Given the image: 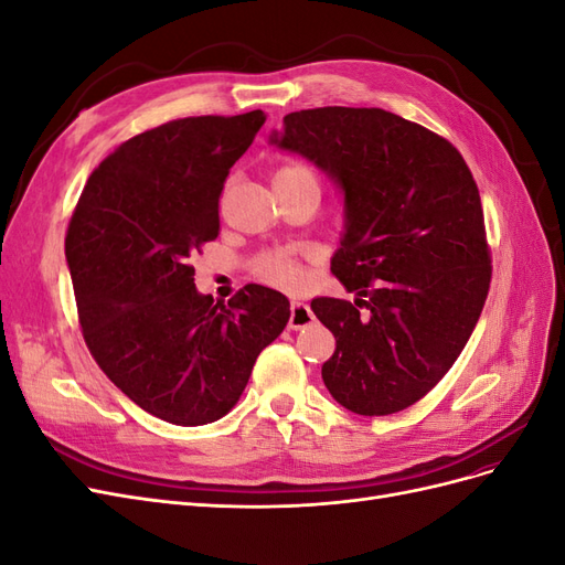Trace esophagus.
Returning <instances> with one entry per match:
<instances>
[{"label": "esophagus", "instance_id": "obj_1", "mask_svg": "<svg viewBox=\"0 0 565 565\" xmlns=\"http://www.w3.org/2000/svg\"><path fill=\"white\" fill-rule=\"evenodd\" d=\"M316 320L311 306L303 301H292V309H289V328L292 330H303Z\"/></svg>", "mask_w": 565, "mask_h": 565}]
</instances>
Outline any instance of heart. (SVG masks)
<instances>
[{
    "label": "heart",
    "instance_id": "b5f03b06",
    "mask_svg": "<svg viewBox=\"0 0 565 565\" xmlns=\"http://www.w3.org/2000/svg\"><path fill=\"white\" fill-rule=\"evenodd\" d=\"M273 181H311L318 183V177L311 167L306 164H285L276 172ZM252 273L256 280L268 287L282 289V292H297L309 280V268L297 254L287 252H264L254 259Z\"/></svg>",
    "mask_w": 565,
    "mask_h": 565
}]
</instances>
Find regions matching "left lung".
Instances as JSON below:
<instances>
[{
	"instance_id": "1",
	"label": "left lung",
	"mask_w": 565,
	"mask_h": 565,
	"mask_svg": "<svg viewBox=\"0 0 565 565\" xmlns=\"http://www.w3.org/2000/svg\"><path fill=\"white\" fill-rule=\"evenodd\" d=\"M270 143L311 160L344 191L347 233L332 273L358 297L311 301L337 339L322 382L355 415L401 413L446 377L490 289L469 167L448 139L382 108L289 113Z\"/></svg>"
}]
</instances>
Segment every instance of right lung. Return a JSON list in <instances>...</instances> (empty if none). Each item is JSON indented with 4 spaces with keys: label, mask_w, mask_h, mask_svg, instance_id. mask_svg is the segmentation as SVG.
I'll list each match as a JSON object with an SVG mask.
<instances>
[{
    "label": "right lung",
    "mask_w": 565,
    "mask_h": 565,
    "mask_svg": "<svg viewBox=\"0 0 565 565\" xmlns=\"http://www.w3.org/2000/svg\"><path fill=\"white\" fill-rule=\"evenodd\" d=\"M264 122L262 110L202 115L134 136L94 169L67 224L94 361L169 424L228 415L289 320L287 297L264 285H245L228 306L195 289L193 256L216 241L226 177Z\"/></svg>",
    "instance_id": "add662e5"
}]
</instances>
